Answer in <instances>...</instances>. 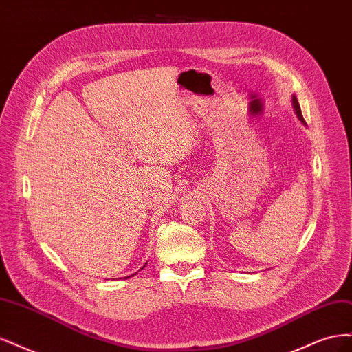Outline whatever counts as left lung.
Here are the masks:
<instances>
[{"mask_svg": "<svg viewBox=\"0 0 352 352\" xmlns=\"http://www.w3.org/2000/svg\"><path fill=\"white\" fill-rule=\"evenodd\" d=\"M292 105H294V110H295V113H296V116H298V119H300L301 122H304V117H302V113H301V107H300V104H298V100H296L295 95L292 97Z\"/></svg>", "mask_w": 352, "mask_h": 352, "instance_id": "obj_1", "label": "left lung"}]
</instances>
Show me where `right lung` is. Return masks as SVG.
Here are the masks:
<instances>
[{
	"instance_id": "1",
	"label": "right lung",
	"mask_w": 352,
	"mask_h": 352,
	"mask_svg": "<svg viewBox=\"0 0 352 352\" xmlns=\"http://www.w3.org/2000/svg\"><path fill=\"white\" fill-rule=\"evenodd\" d=\"M144 267H145V265H144ZM127 278H129V276H127Z\"/></svg>"
}]
</instances>
